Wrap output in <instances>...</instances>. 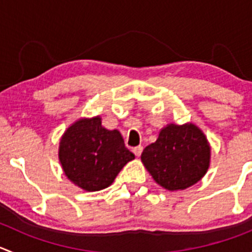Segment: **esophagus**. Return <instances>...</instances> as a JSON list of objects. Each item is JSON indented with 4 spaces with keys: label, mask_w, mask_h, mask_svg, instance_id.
Instances as JSON below:
<instances>
[{
    "label": "esophagus",
    "mask_w": 252,
    "mask_h": 252,
    "mask_svg": "<svg viewBox=\"0 0 252 252\" xmlns=\"http://www.w3.org/2000/svg\"><path fill=\"white\" fill-rule=\"evenodd\" d=\"M133 153L135 154V156H140L141 153H143V146H135V148L133 149Z\"/></svg>",
    "instance_id": "1"
}]
</instances>
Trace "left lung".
Here are the masks:
<instances>
[{"label": "left lung", "mask_w": 252, "mask_h": 252, "mask_svg": "<svg viewBox=\"0 0 252 252\" xmlns=\"http://www.w3.org/2000/svg\"><path fill=\"white\" fill-rule=\"evenodd\" d=\"M209 158L208 141L193 124L167 126L141 154V161L154 180L170 191L198 182L208 170Z\"/></svg>", "instance_id": "8db88e82"}]
</instances>
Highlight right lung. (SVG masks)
I'll return each mask as SVG.
<instances>
[{
    "instance_id": "1",
    "label": "right lung",
    "mask_w": 252,
    "mask_h": 252,
    "mask_svg": "<svg viewBox=\"0 0 252 252\" xmlns=\"http://www.w3.org/2000/svg\"><path fill=\"white\" fill-rule=\"evenodd\" d=\"M135 158L118 130H107L101 118L80 119L63 135L59 158L70 181L94 192L112 185L119 171Z\"/></svg>"
}]
</instances>
